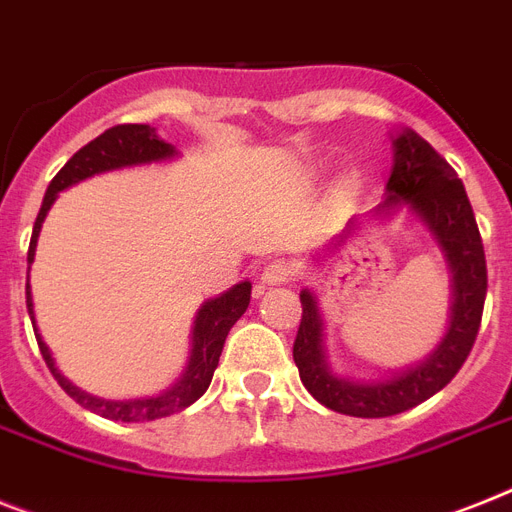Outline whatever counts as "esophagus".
<instances>
[{
	"label": "esophagus",
	"mask_w": 512,
	"mask_h": 512,
	"mask_svg": "<svg viewBox=\"0 0 512 512\" xmlns=\"http://www.w3.org/2000/svg\"><path fill=\"white\" fill-rule=\"evenodd\" d=\"M294 276V268L292 263H286V260H273L263 268L260 273V284L263 286H281V284H289Z\"/></svg>",
	"instance_id": "obj_1"
}]
</instances>
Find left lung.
<instances>
[{"label":"left lung","instance_id":"1","mask_svg":"<svg viewBox=\"0 0 512 512\" xmlns=\"http://www.w3.org/2000/svg\"><path fill=\"white\" fill-rule=\"evenodd\" d=\"M394 165L386 202L376 213H394L407 205L410 213L429 228L436 244L442 247L452 270V307L447 334L429 357L405 371L381 381H352L336 376L323 350V318L318 299L310 289H302V321L294 339V363L299 378L315 400L328 410L355 418H386L405 413L434 397L450 384L471 355L481 326L486 299V257L479 226L473 218L463 181L450 168L429 141L405 128L394 136ZM357 220L339 236L331 252L342 247L355 234Z\"/></svg>","mask_w":512,"mask_h":512}]
</instances>
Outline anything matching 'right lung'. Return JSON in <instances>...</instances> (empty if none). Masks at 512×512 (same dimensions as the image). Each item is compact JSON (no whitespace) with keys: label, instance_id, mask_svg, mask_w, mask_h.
Wrapping results in <instances>:
<instances>
[{"label":"right lung","instance_id":"obj_1","mask_svg":"<svg viewBox=\"0 0 512 512\" xmlns=\"http://www.w3.org/2000/svg\"><path fill=\"white\" fill-rule=\"evenodd\" d=\"M176 155V147L168 144V141H162L160 136H157L155 128L144 126V123L112 126L107 128L105 134H99L97 139L89 141L86 147L78 149L76 155L65 162V168L52 178V184H49L47 194H44L41 210L39 215H36V223H33L31 247H28V265L33 263V255H36V239H39L41 223H44L49 207H52V202L57 199V194H60L62 189L78 184L83 178L97 176V173H107V170L147 165V162H162ZM249 294H252V284H249V281H242V284L231 286V289L220 294V297L207 299L205 305L199 307L197 318H194V328H191L189 365H186L184 376L178 378L170 389H165V392L157 394V397L105 400V397H94V394L78 389L76 384H70L68 378L57 371L52 352H49V347L39 336V328H36L31 284L26 281V305L33 323V334H36V342H39L41 357H44V363H47V368L52 371V376L57 378V384L65 389L68 397H73L78 405L91 410V413L123 423H144L155 421V418H165V415H173L178 413V410L189 407L191 402H197L199 397L207 392V386L213 381L215 368H218L220 352H223L228 331H231V326H234V323L244 315V310H247Z\"/></svg>","mask_w":512,"mask_h":512}]
</instances>
